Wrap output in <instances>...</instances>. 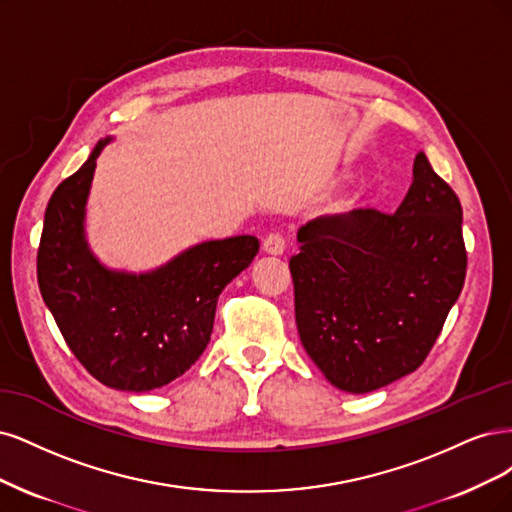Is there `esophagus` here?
I'll list each match as a JSON object with an SVG mask.
<instances>
[{
	"label": "esophagus",
	"mask_w": 512,
	"mask_h": 512,
	"mask_svg": "<svg viewBox=\"0 0 512 512\" xmlns=\"http://www.w3.org/2000/svg\"><path fill=\"white\" fill-rule=\"evenodd\" d=\"M285 236L280 232H272L266 236V240H263V251H266L268 255H283L285 251Z\"/></svg>",
	"instance_id": "obj_1"
}]
</instances>
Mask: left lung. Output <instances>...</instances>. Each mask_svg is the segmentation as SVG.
Here are the masks:
<instances>
[{"label":"left lung","instance_id":"1","mask_svg":"<svg viewBox=\"0 0 512 512\" xmlns=\"http://www.w3.org/2000/svg\"><path fill=\"white\" fill-rule=\"evenodd\" d=\"M289 259L295 323L332 385L368 393L415 372L430 355L466 278L461 204L415 157L400 208H357L308 221Z\"/></svg>","mask_w":512,"mask_h":512}]
</instances>
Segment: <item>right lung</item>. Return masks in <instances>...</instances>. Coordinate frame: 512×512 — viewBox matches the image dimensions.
Instances as JSON below:
<instances>
[{
  "label": "right lung",
  "mask_w": 512,
  "mask_h": 512,
  "mask_svg": "<svg viewBox=\"0 0 512 512\" xmlns=\"http://www.w3.org/2000/svg\"><path fill=\"white\" fill-rule=\"evenodd\" d=\"M108 142V140H106ZM97 142L44 212L38 285L63 340L106 387L151 391L187 372L210 342L217 298L259 251L255 236L210 240L151 274L112 272L85 242Z\"/></svg>",
  "instance_id": "1"
}]
</instances>
